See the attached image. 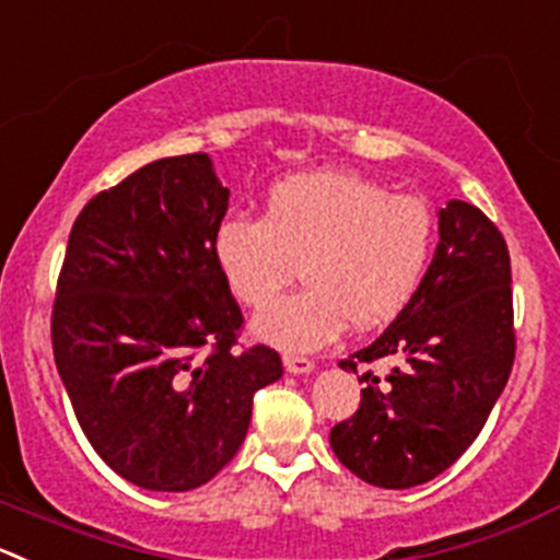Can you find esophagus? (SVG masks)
I'll list each match as a JSON object with an SVG mask.
<instances>
[{
  "label": "esophagus",
  "instance_id": "obj_1",
  "mask_svg": "<svg viewBox=\"0 0 560 560\" xmlns=\"http://www.w3.org/2000/svg\"><path fill=\"white\" fill-rule=\"evenodd\" d=\"M284 369L290 374H308L314 369V361L306 355H284Z\"/></svg>",
  "mask_w": 560,
  "mask_h": 560
}]
</instances>
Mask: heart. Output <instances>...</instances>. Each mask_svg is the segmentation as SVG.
Returning <instances> with one entry per match:
<instances>
[{"mask_svg":"<svg viewBox=\"0 0 560 560\" xmlns=\"http://www.w3.org/2000/svg\"><path fill=\"white\" fill-rule=\"evenodd\" d=\"M438 224L430 205L390 194L355 172H306L279 180L265 219L226 215L215 265L241 303L262 308L304 265L307 290L265 308L254 334L279 350L330 345L350 325L394 319L430 268Z\"/></svg>","mask_w":560,"mask_h":560,"instance_id":"b5f03b06","label":"heart"}]
</instances>
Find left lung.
<instances>
[{"mask_svg":"<svg viewBox=\"0 0 560 560\" xmlns=\"http://www.w3.org/2000/svg\"><path fill=\"white\" fill-rule=\"evenodd\" d=\"M432 265L394 323L341 361H390L383 380L361 374V405L330 430V448L358 479L407 490L452 468L479 438L514 363L509 248L468 202L438 213Z\"/></svg>","mask_w":560,"mask_h":560,"instance_id":"left-lung-1","label":"left lung"}]
</instances>
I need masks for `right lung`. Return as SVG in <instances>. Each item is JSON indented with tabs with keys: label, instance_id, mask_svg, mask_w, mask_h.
Returning <instances> with one entry per match:
<instances>
[{
	"label": "right lung",
	"instance_id": "obj_1",
	"mask_svg": "<svg viewBox=\"0 0 560 560\" xmlns=\"http://www.w3.org/2000/svg\"><path fill=\"white\" fill-rule=\"evenodd\" d=\"M226 208L213 161L175 155L92 197L70 230L54 361L97 457L142 490L213 479L284 372L270 347L235 350L243 314L213 254Z\"/></svg>",
	"mask_w": 560,
	"mask_h": 560
}]
</instances>
